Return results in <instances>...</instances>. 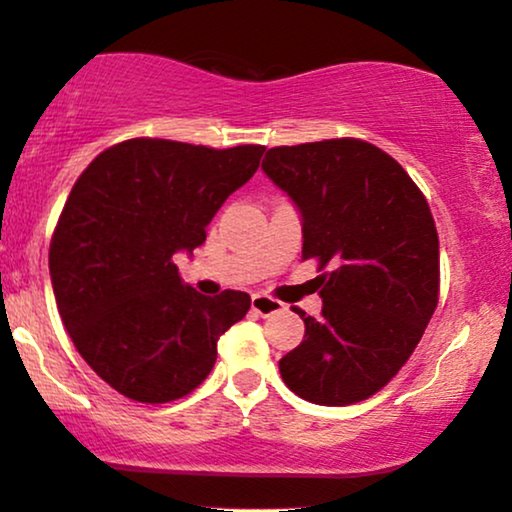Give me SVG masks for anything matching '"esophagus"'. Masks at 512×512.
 Listing matches in <instances>:
<instances>
[{
    "instance_id": "1",
    "label": "esophagus",
    "mask_w": 512,
    "mask_h": 512,
    "mask_svg": "<svg viewBox=\"0 0 512 512\" xmlns=\"http://www.w3.org/2000/svg\"><path fill=\"white\" fill-rule=\"evenodd\" d=\"M251 310H254L256 314H261V317H272V314L282 312L284 305L275 298H268V296H261V293H256V296L251 298Z\"/></svg>"
}]
</instances>
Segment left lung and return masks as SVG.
<instances>
[{"mask_svg":"<svg viewBox=\"0 0 512 512\" xmlns=\"http://www.w3.org/2000/svg\"><path fill=\"white\" fill-rule=\"evenodd\" d=\"M263 172L303 219L321 317L279 359L286 387L317 405L377 394L422 340L438 305L440 251L429 202L389 153L363 139L275 146Z\"/></svg>","mask_w":512,"mask_h":512,"instance_id":"8db88e82","label":"left lung"}]
</instances>
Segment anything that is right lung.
Masks as SVG:
<instances>
[{"instance_id": "obj_1", "label": "right lung", "mask_w": 512, "mask_h": 512, "mask_svg": "<svg viewBox=\"0 0 512 512\" xmlns=\"http://www.w3.org/2000/svg\"><path fill=\"white\" fill-rule=\"evenodd\" d=\"M265 146L209 149L137 137L102 151L69 193L48 268L58 312L83 361L118 394L170 403L198 387L216 342L249 312L242 291L202 296L174 254H193Z\"/></svg>"}]
</instances>
